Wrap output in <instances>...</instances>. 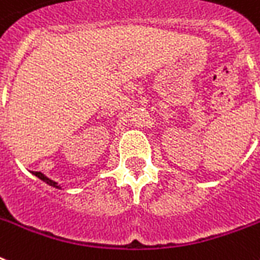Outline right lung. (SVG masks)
Returning <instances> with one entry per match:
<instances>
[{"label":"right lung","mask_w":260,"mask_h":260,"mask_svg":"<svg viewBox=\"0 0 260 260\" xmlns=\"http://www.w3.org/2000/svg\"><path fill=\"white\" fill-rule=\"evenodd\" d=\"M32 174L35 176V177H38L39 180H42L43 183H46L47 185H50V187L55 188V189H61V185H59L58 183H55V181H53L51 178H49L47 176H45L43 173H41V172H32Z\"/></svg>","instance_id":"add662e5"}]
</instances>
